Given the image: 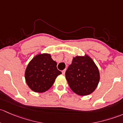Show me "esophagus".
Returning a JSON list of instances; mask_svg holds the SVG:
<instances>
[{"instance_id": "1", "label": "esophagus", "mask_w": 123, "mask_h": 123, "mask_svg": "<svg viewBox=\"0 0 123 123\" xmlns=\"http://www.w3.org/2000/svg\"><path fill=\"white\" fill-rule=\"evenodd\" d=\"M65 72H66V69H64V70H62V74H65Z\"/></svg>"}]
</instances>
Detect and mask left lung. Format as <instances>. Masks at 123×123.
<instances>
[{
	"label": "left lung",
	"instance_id": "8db88e82",
	"mask_svg": "<svg viewBox=\"0 0 123 123\" xmlns=\"http://www.w3.org/2000/svg\"><path fill=\"white\" fill-rule=\"evenodd\" d=\"M71 89L79 95L91 94L99 81V72L89 56H76L72 60L65 73Z\"/></svg>",
	"mask_w": 123,
	"mask_h": 123
}]
</instances>
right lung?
Listing matches in <instances>:
<instances>
[{"instance_id": "1", "label": "right lung", "mask_w": 123, "mask_h": 123, "mask_svg": "<svg viewBox=\"0 0 123 123\" xmlns=\"http://www.w3.org/2000/svg\"><path fill=\"white\" fill-rule=\"evenodd\" d=\"M62 72L57 68V63L49 54L36 55L27 66L25 73L28 86L35 92H44L52 86L55 78Z\"/></svg>"}]
</instances>
